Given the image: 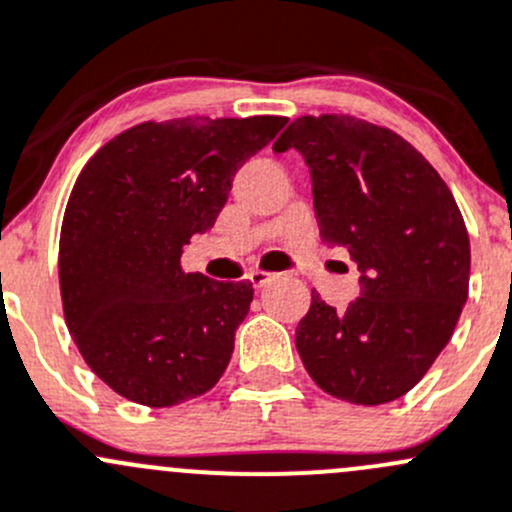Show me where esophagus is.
I'll use <instances>...</instances> for the list:
<instances>
[{"label": "esophagus", "mask_w": 512, "mask_h": 512, "mask_svg": "<svg viewBox=\"0 0 512 512\" xmlns=\"http://www.w3.org/2000/svg\"><path fill=\"white\" fill-rule=\"evenodd\" d=\"M272 280H275V272H267V270H252L250 272V282L257 287V290H260V287H265L267 282H272Z\"/></svg>", "instance_id": "34e87169"}]
</instances>
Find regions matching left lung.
<instances>
[{
	"mask_svg": "<svg viewBox=\"0 0 512 512\" xmlns=\"http://www.w3.org/2000/svg\"><path fill=\"white\" fill-rule=\"evenodd\" d=\"M290 147L310 167L320 237L362 272L345 310L312 290L295 330L302 365L332 398L393 403L423 380L468 300L458 202L408 140L350 114L297 117L272 150Z\"/></svg>",
	"mask_w": 512,
	"mask_h": 512,
	"instance_id": "1",
	"label": "left lung"
}]
</instances>
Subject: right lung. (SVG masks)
I'll return each instance as SVG.
<instances>
[{"instance_id":"obj_1","label":"right lung","mask_w":512,"mask_h":512,"mask_svg":"<svg viewBox=\"0 0 512 512\" xmlns=\"http://www.w3.org/2000/svg\"><path fill=\"white\" fill-rule=\"evenodd\" d=\"M285 122H142L79 172L59 235V292L84 362L117 395L172 408L222 377L255 290L185 272L182 247L215 225L235 172Z\"/></svg>"}]
</instances>
